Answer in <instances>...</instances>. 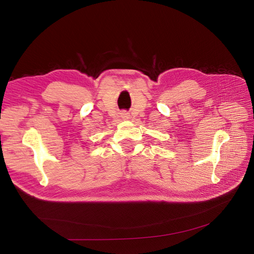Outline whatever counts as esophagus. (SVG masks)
I'll list each match as a JSON object with an SVG mask.
<instances>
[{
	"mask_svg": "<svg viewBox=\"0 0 254 254\" xmlns=\"http://www.w3.org/2000/svg\"><path fill=\"white\" fill-rule=\"evenodd\" d=\"M121 118L123 120H127V119H129V115L126 112H123V113H121Z\"/></svg>",
	"mask_w": 254,
	"mask_h": 254,
	"instance_id": "obj_1",
	"label": "esophagus"
}]
</instances>
